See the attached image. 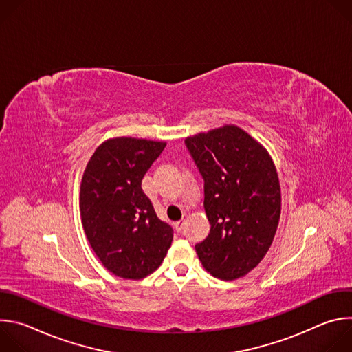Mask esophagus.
Wrapping results in <instances>:
<instances>
[{
	"instance_id": "obj_1",
	"label": "esophagus",
	"mask_w": 352,
	"mask_h": 352,
	"mask_svg": "<svg viewBox=\"0 0 352 352\" xmlns=\"http://www.w3.org/2000/svg\"><path fill=\"white\" fill-rule=\"evenodd\" d=\"M186 220V214L184 213L182 214V219L178 221V223H175V228H177V231H181L182 230V226H184V221Z\"/></svg>"
}]
</instances>
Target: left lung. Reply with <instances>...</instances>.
I'll return each instance as SVG.
<instances>
[{"mask_svg": "<svg viewBox=\"0 0 352 352\" xmlns=\"http://www.w3.org/2000/svg\"><path fill=\"white\" fill-rule=\"evenodd\" d=\"M205 181L210 232L195 249L204 267L235 280L267 254L281 213L278 175L267 150L235 125L185 139Z\"/></svg>", "mask_w": 352, "mask_h": 352, "instance_id": "1", "label": "left lung"}]
</instances>
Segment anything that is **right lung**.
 Returning a JSON list of instances; mask_svg holds the SVG:
<instances>
[{
  "label": "right lung",
  "instance_id": "1",
  "mask_svg": "<svg viewBox=\"0 0 352 352\" xmlns=\"http://www.w3.org/2000/svg\"><path fill=\"white\" fill-rule=\"evenodd\" d=\"M166 142L114 138L100 144L82 177L79 208L85 234L103 266L140 280L163 262L173 228L142 190V179Z\"/></svg>",
  "mask_w": 352,
  "mask_h": 352
}]
</instances>
